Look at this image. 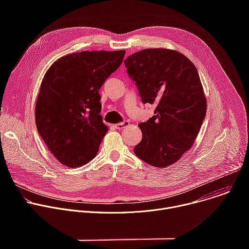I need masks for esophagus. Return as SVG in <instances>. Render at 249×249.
<instances>
[{"mask_svg": "<svg viewBox=\"0 0 249 249\" xmlns=\"http://www.w3.org/2000/svg\"><path fill=\"white\" fill-rule=\"evenodd\" d=\"M128 125H129V122H128V121H124V122H120V123L115 124V125H114V127H115L116 129H118V130H121V129H123V128L127 127Z\"/></svg>", "mask_w": 249, "mask_h": 249, "instance_id": "1", "label": "esophagus"}]
</instances>
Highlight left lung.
I'll use <instances>...</instances> for the list:
<instances>
[{
  "instance_id": "left-lung-1",
  "label": "left lung",
  "mask_w": 249,
  "mask_h": 249,
  "mask_svg": "<svg viewBox=\"0 0 249 249\" xmlns=\"http://www.w3.org/2000/svg\"><path fill=\"white\" fill-rule=\"evenodd\" d=\"M124 64L142 102L158 104L155 115L139 124L143 138L134 153L156 167L173 164L191 149L206 116L198 71L183 54L162 48L134 53Z\"/></svg>"
}]
</instances>
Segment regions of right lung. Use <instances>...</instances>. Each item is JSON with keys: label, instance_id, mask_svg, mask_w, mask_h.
<instances>
[{"label": "right lung", "instance_id": "right-lung-1", "mask_svg": "<svg viewBox=\"0 0 249 249\" xmlns=\"http://www.w3.org/2000/svg\"><path fill=\"white\" fill-rule=\"evenodd\" d=\"M125 50L83 51L58 59L46 72L35 123L47 148L64 165L78 167L97 154L108 128L99 89L122 64Z\"/></svg>", "mask_w": 249, "mask_h": 249}]
</instances>
